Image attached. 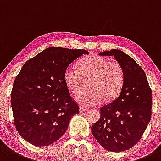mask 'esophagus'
<instances>
[{
    "label": "esophagus",
    "mask_w": 161,
    "mask_h": 161,
    "mask_svg": "<svg viewBox=\"0 0 161 161\" xmlns=\"http://www.w3.org/2000/svg\"><path fill=\"white\" fill-rule=\"evenodd\" d=\"M87 110H88L87 108L82 107V106H80V107H79V112H80V113H84V112H86Z\"/></svg>",
    "instance_id": "esophagus-1"
}]
</instances>
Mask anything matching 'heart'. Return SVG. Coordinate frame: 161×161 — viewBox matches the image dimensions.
Listing matches in <instances>:
<instances>
[{"label":"heart","mask_w":161,"mask_h":161,"mask_svg":"<svg viewBox=\"0 0 161 161\" xmlns=\"http://www.w3.org/2000/svg\"><path fill=\"white\" fill-rule=\"evenodd\" d=\"M79 69L69 66L64 72L63 79L71 92L80 93L89 80L91 91L81 93L76 101L82 107L97 106L106 99L111 101L120 93L124 83V71L116 61H109L98 55H89L81 59Z\"/></svg>","instance_id":"obj_1"}]
</instances>
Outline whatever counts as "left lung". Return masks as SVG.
Returning <instances> with one entry per match:
<instances>
[{
    "label": "left lung",
    "mask_w": 161,
    "mask_h": 161,
    "mask_svg": "<svg viewBox=\"0 0 161 161\" xmlns=\"http://www.w3.org/2000/svg\"><path fill=\"white\" fill-rule=\"evenodd\" d=\"M99 55L114 57L125 78L119 96L100 109V119L92 126V133L103 148L122 152L136 144L150 123L151 89L144 71L130 55L117 49Z\"/></svg>",
    "instance_id": "8db88e82"
}]
</instances>
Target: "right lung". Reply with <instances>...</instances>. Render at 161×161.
<instances>
[{"label": "right lung", "instance_id": "obj_1", "mask_svg": "<svg viewBox=\"0 0 161 161\" xmlns=\"http://www.w3.org/2000/svg\"><path fill=\"white\" fill-rule=\"evenodd\" d=\"M89 52L51 47L27 61L15 78L11 95L18 133L35 146L56 142L79 112L63 79L75 58Z\"/></svg>", "mask_w": 161, "mask_h": 161}]
</instances>
